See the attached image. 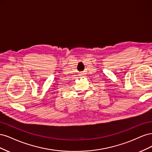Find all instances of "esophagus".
<instances>
[{"mask_svg": "<svg viewBox=\"0 0 152 152\" xmlns=\"http://www.w3.org/2000/svg\"><path fill=\"white\" fill-rule=\"evenodd\" d=\"M84 73L83 72H80V74H79V76H80V77H82L84 76Z\"/></svg>", "mask_w": 152, "mask_h": 152, "instance_id": "34e87169", "label": "esophagus"}]
</instances>
